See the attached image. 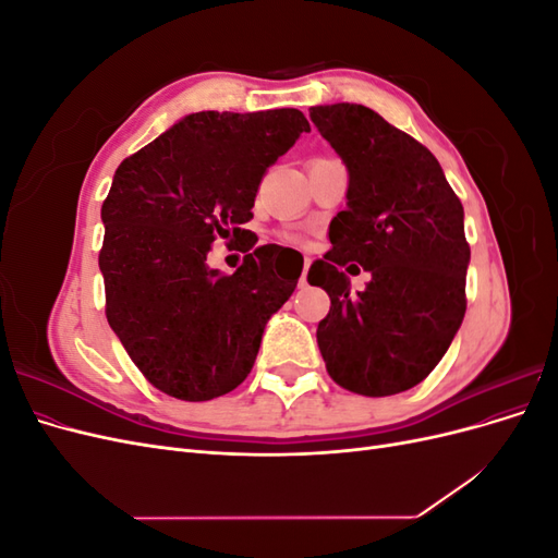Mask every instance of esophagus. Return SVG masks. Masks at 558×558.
<instances>
[{"label":"esophagus","mask_w":558,"mask_h":558,"mask_svg":"<svg viewBox=\"0 0 558 558\" xmlns=\"http://www.w3.org/2000/svg\"><path fill=\"white\" fill-rule=\"evenodd\" d=\"M310 265H312V260H310V258H305V267H302V275H300V281H298V286H305V283H307V272H310Z\"/></svg>","instance_id":"obj_1"}]
</instances>
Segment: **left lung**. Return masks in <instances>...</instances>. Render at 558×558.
I'll use <instances>...</instances> for the list:
<instances>
[{
	"instance_id": "1",
	"label": "left lung",
	"mask_w": 558,
	"mask_h": 558,
	"mask_svg": "<svg viewBox=\"0 0 558 558\" xmlns=\"http://www.w3.org/2000/svg\"><path fill=\"white\" fill-rule=\"evenodd\" d=\"M310 118L349 172L332 248L307 275L330 295L320 356L347 391L396 396L430 375L463 324V205L430 150L377 111L342 102L312 107ZM349 259L374 275L356 296L339 272Z\"/></svg>"
}]
</instances>
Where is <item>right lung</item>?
<instances>
[{"mask_svg": "<svg viewBox=\"0 0 558 558\" xmlns=\"http://www.w3.org/2000/svg\"><path fill=\"white\" fill-rule=\"evenodd\" d=\"M307 118L298 109L197 111L125 158L102 205L107 318L144 377L202 402L238 388L256 363L269 316L298 286L277 244L248 242L230 277L207 265L216 238L246 242L269 165Z\"/></svg>", "mask_w": 558, "mask_h": 558, "instance_id": "1", "label": "right lung"}]
</instances>
